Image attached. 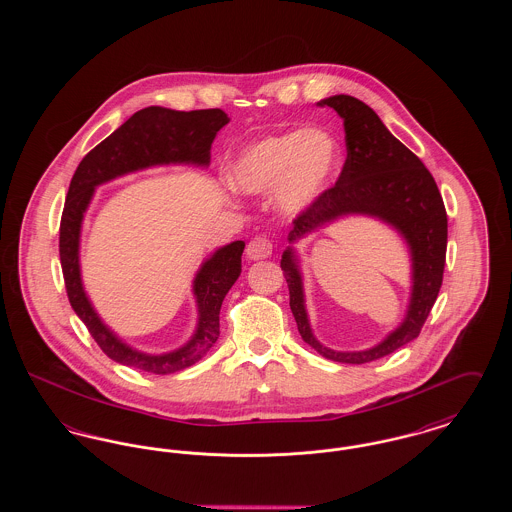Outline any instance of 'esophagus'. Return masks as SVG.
Masks as SVG:
<instances>
[{"label":"esophagus","instance_id":"34e87169","mask_svg":"<svg viewBox=\"0 0 512 512\" xmlns=\"http://www.w3.org/2000/svg\"><path fill=\"white\" fill-rule=\"evenodd\" d=\"M245 253H247V257H249L251 261L267 259V257L272 255V244H270V240H267L265 236H257V238H253V240L249 242Z\"/></svg>","mask_w":512,"mask_h":512}]
</instances>
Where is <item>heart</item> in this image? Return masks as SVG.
Returning a JSON list of instances; mask_svg holds the SVG:
<instances>
[{
  "label": "heart",
  "mask_w": 512,
  "mask_h": 512,
  "mask_svg": "<svg viewBox=\"0 0 512 512\" xmlns=\"http://www.w3.org/2000/svg\"><path fill=\"white\" fill-rule=\"evenodd\" d=\"M341 169L338 140L320 128L270 134L245 147L228 167V182L247 195L272 192L286 217L311 211L332 188Z\"/></svg>",
  "instance_id": "1"
}]
</instances>
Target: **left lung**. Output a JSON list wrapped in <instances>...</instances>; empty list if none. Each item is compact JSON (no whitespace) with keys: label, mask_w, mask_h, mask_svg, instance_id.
<instances>
[{"label":"left lung","mask_w":512,"mask_h":512,"mask_svg":"<svg viewBox=\"0 0 512 512\" xmlns=\"http://www.w3.org/2000/svg\"><path fill=\"white\" fill-rule=\"evenodd\" d=\"M317 105L332 107L340 115L347 159L336 186L311 211L293 220L288 234L290 245L282 253L280 267L290 288V309L303 341L330 361L363 365L418 338L443 280L447 213L430 171L366 103L340 94L322 99ZM353 214L382 219L406 240L412 255V297L402 324L380 344L363 352H336L322 346L312 334L294 244L336 219Z\"/></svg>","instance_id":"1"}]
</instances>
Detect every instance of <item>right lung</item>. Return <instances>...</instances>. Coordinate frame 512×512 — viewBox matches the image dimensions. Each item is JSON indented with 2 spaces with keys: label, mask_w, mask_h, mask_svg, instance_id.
Wrapping results in <instances>:
<instances>
[{
  "label": "right lung",
  "mask_w": 512,
  "mask_h": 512,
  "mask_svg": "<svg viewBox=\"0 0 512 512\" xmlns=\"http://www.w3.org/2000/svg\"><path fill=\"white\" fill-rule=\"evenodd\" d=\"M228 122V115L220 109L186 113L159 105L146 107L94 147L74 172L59 230L61 268L74 313L86 324L101 351L115 363L151 374H172L203 359L219 340L220 307L226 293L242 274L245 244L236 240L222 245L195 272L192 293L197 305V324L192 338L167 353L140 351L122 341L103 322L84 290L80 234L96 188L124 174L151 167L190 165L207 169L211 163V144Z\"/></svg>",
  "instance_id": "add662e5"
}]
</instances>
